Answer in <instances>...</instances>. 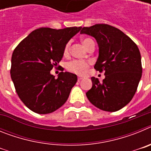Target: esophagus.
Here are the masks:
<instances>
[{
    "label": "esophagus",
    "mask_w": 151,
    "mask_h": 151,
    "mask_svg": "<svg viewBox=\"0 0 151 151\" xmlns=\"http://www.w3.org/2000/svg\"><path fill=\"white\" fill-rule=\"evenodd\" d=\"M82 79H83V78H82V77H81V76H78V82H80V81H81V80Z\"/></svg>",
    "instance_id": "34e87169"
}]
</instances>
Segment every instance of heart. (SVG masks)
Wrapping results in <instances>:
<instances>
[{"label":"heart","mask_w":151,"mask_h":151,"mask_svg":"<svg viewBox=\"0 0 151 151\" xmlns=\"http://www.w3.org/2000/svg\"><path fill=\"white\" fill-rule=\"evenodd\" d=\"M92 41L91 38H84L82 39V42L85 47L86 48L88 45ZM69 48H70V42H68L65 46L64 48V53L67 54L69 52ZM89 66V63L85 60H75L71 61V62L68 63L66 65V68L69 71L73 72V73H76L78 75H83L86 73L87 69Z\"/></svg>","instance_id":"heart-1"}]
</instances>
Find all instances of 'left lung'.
Here are the masks:
<instances>
[{"mask_svg":"<svg viewBox=\"0 0 151 151\" xmlns=\"http://www.w3.org/2000/svg\"><path fill=\"white\" fill-rule=\"evenodd\" d=\"M81 34L94 37L99 47L94 69L104 72L100 82L92 77V87L86 93L92 104L108 112L119 110L135 94L142 75L139 49L121 30L106 24L82 28Z\"/></svg>","mask_w":151,"mask_h":151,"instance_id":"1","label":"left lung"}]
</instances>
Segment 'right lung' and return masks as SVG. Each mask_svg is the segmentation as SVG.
<instances>
[{"instance_id":"obj_1","label":"right lung","mask_w":151,"mask_h":151,"mask_svg":"<svg viewBox=\"0 0 151 151\" xmlns=\"http://www.w3.org/2000/svg\"><path fill=\"white\" fill-rule=\"evenodd\" d=\"M81 29H35L13 51L12 81L19 97L32 111L47 114L67 101L77 82V76L61 72L55 79L50 70L62 60L66 45Z\"/></svg>"}]
</instances>
